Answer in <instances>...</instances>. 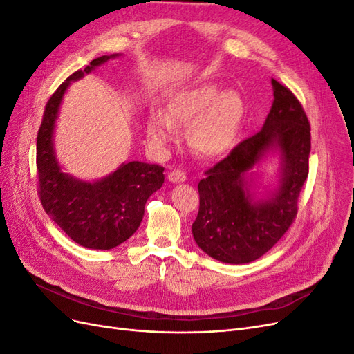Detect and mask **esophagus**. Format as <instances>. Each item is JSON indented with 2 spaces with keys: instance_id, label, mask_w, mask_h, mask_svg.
Wrapping results in <instances>:
<instances>
[{
  "instance_id": "obj_1",
  "label": "esophagus",
  "mask_w": 354,
  "mask_h": 354,
  "mask_svg": "<svg viewBox=\"0 0 354 354\" xmlns=\"http://www.w3.org/2000/svg\"><path fill=\"white\" fill-rule=\"evenodd\" d=\"M168 180L171 181V183H183V181L186 180L185 171H181V169H173V171H169Z\"/></svg>"
}]
</instances>
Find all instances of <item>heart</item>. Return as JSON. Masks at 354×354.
<instances>
[{"mask_svg":"<svg viewBox=\"0 0 354 354\" xmlns=\"http://www.w3.org/2000/svg\"><path fill=\"white\" fill-rule=\"evenodd\" d=\"M245 120V104L234 91H223L212 84L174 95L164 113L147 116V137L164 147L176 138V127H186L190 149L201 156L226 153L236 143Z\"/></svg>","mask_w":354,"mask_h":354,"instance_id":"obj_1","label":"heart"}]
</instances>
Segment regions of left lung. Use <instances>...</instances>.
Masks as SVG:
<instances>
[{"instance_id":"1","label":"left lung","mask_w":354,"mask_h":354,"mask_svg":"<svg viewBox=\"0 0 354 354\" xmlns=\"http://www.w3.org/2000/svg\"><path fill=\"white\" fill-rule=\"evenodd\" d=\"M274 100L261 130L241 142L198 185L195 242L212 259L245 264L260 259L291 227L308 176L310 124L301 103L272 80ZM281 155L280 186L266 198L250 194L249 171L269 151Z\"/></svg>"}]
</instances>
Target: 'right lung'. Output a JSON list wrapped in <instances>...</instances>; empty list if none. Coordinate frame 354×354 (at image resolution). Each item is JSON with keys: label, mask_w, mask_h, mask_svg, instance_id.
I'll use <instances>...</instances> for the list:
<instances>
[{"label": "right lung", "mask_w": 354, "mask_h": 354, "mask_svg": "<svg viewBox=\"0 0 354 354\" xmlns=\"http://www.w3.org/2000/svg\"><path fill=\"white\" fill-rule=\"evenodd\" d=\"M112 56L90 62L73 72L51 95L37 137L38 195L42 208L68 236L85 248L112 250L140 226L146 201L164 183V168L133 160L108 177L82 181L63 173L55 153V124L69 84L82 78Z\"/></svg>", "instance_id": "obj_1"}]
</instances>
